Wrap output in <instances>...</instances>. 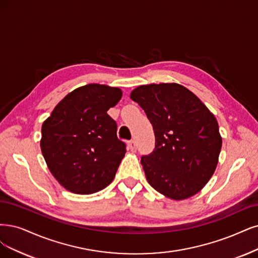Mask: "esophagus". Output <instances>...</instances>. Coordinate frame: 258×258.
<instances>
[{"label":"esophagus","instance_id":"obj_1","mask_svg":"<svg viewBox=\"0 0 258 258\" xmlns=\"http://www.w3.org/2000/svg\"><path fill=\"white\" fill-rule=\"evenodd\" d=\"M128 149L132 151V152H135L136 151V149H137V145H136V142L134 141V140H131V141H128Z\"/></svg>","mask_w":258,"mask_h":258}]
</instances>
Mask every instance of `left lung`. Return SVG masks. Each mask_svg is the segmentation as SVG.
Returning a JSON list of instances; mask_svg holds the SVG:
<instances>
[{
    "label": "left lung",
    "mask_w": 258,
    "mask_h": 258,
    "mask_svg": "<svg viewBox=\"0 0 258 258\" xmlns=\"http://www.w3.org/2000/svg\"><path fill=\"white\" fill-rule=\"evenodd\" d=\"M155 134V149L141 157L149 184L171 200L195 196L213 176L222 147L214 114L176 83L142 85L131 92Z\"/></svg>",
    "instance_id": "left-lung-1"
}]
</instances>
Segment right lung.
<instances>
[{"label":"right lung","mask_w":258,"mask_h":258,"mask_svg":"<svg viewBox=\"0 0 258 258\" xmlns=\"http://www.w3.org/2000/svg\"><path fill=\"white\" fill-rule=\"evenodd\" d=\"M121 98L120 88L85 85L67 94L43 122L42 155L57 182L69 191L90 195L112 182L126 150L107 110Z\"/></svg>","instance_id":"right-lung-1"}]
</instances>
